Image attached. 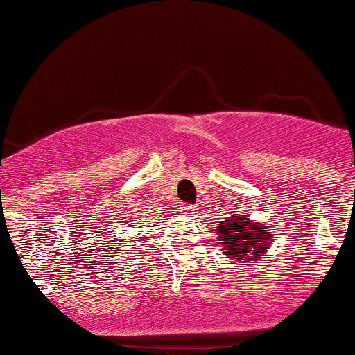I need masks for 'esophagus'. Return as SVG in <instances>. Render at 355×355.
I'll return each mask as SVG.
<instances>
[{"label":"esophagus","instance_id":"obj_1","mask_svg":"<svg viewBox=\"0 0 355 355\" xmlns=\"http://www.w3.org/2000/svg\"><path fill=\"white\" fill-rule=\"evenodd\" d=\"M179 209H181L182 214H187V216L194 214V212H196V207L194 206H189V204H182V206L179 207Z\"/></svg>","mask_w":355,"mask_h":355}]
</instances>
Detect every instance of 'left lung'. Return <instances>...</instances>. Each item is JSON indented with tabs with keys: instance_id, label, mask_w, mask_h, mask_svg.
Segmentation results:
<instances>
[{
	"instance_id": "1",
	"label": "left lung",
	"mask_w": 355,
	"mask_h": 355,
	"mask_svg": "<svg viewBox=\"0 0 355 355\" xmlns=\"http://www.w3.org/2000/svg\"><path fill=\"white\" fill-rule=\"evenodd\" d=\"M270 236L268 224L252 223L243 216H232L218 224V239L223 241L224 256L248 264H254L269 251Z\"/></svg>"
}]
</instances>
